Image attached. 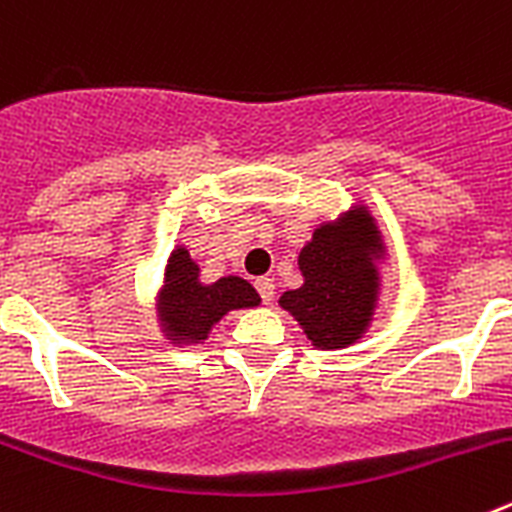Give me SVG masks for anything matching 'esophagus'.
I'll return each instance as SVG.
<instances>
[{
  "mask_svg": "<svg viewBox=\"0 0 512 512\" xmlns=\"http://www.w3.org/2000/svg\"><path fill=\"white\" fill-rule=\"evenodd\" d=\"M256 292H259L261 300H264L266 305H269V302L274 300V282H271L269 277L259 279V282H256Z\"/></svg>",
  "mask_w": 512,
  "mask_h": 512,
  "instance_id": "34e87169",
  "label": "esophagus"
}]
</instances>
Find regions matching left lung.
I'll use <instances>...</instances> for the list:
<instances>
[{
	"instance_id": "8db88e82",
	"label": "left lung",
	"mask_w": 512,
	"mask_h": 512,
	"mask_svg": "<svg viewBox=\"0 0 512 512\" xmlns=\"http://www.w3.org/2000/svg\"><path fill=\"white\" fill-rule=\"evenodd\" d=\"M379 248L377 228L364 207L351 210L346 223H325L312 233L300 251L305 284L279 300L312 346L341 348L361 338L377 302Z\"/></svg>"
}]
</instances>
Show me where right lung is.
Wrapping results in <instances>:
<instances>
[{
	"instance_id": "1",
	"label": "right lung",
	"mask_w": 512,
	"mask_h": 512,
	"mask_svg": "<svg viewBox=\"0 0 512 512\" xmlns=\"http://www.w3.org/2000/svg\"><path fill=\"white\" fill-rule=\"evenodd\" d=\"M259 302L256 289L241 277H223L212 284H202L200 266L189 259L187 248H176L166 266L158 312L171 341L200 343L225 312L256 307Z\"/></svg>"
}]
</instances>
